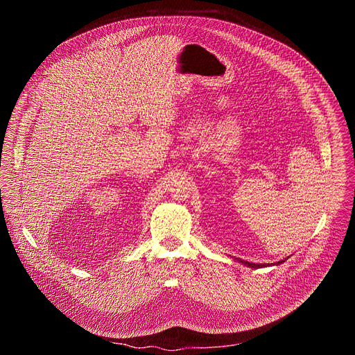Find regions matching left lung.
Here are the masks:
<instances>
[{"instance_id":"1","label":"left lung","mask_w":355,"mask_h":355,"mask_svg":"<svg viewBox=\"0 0 355 355\" xmlns=\"http://www.w3.org/2000/svg\"><path fill=\"white\" fill-rule=\"evenodd\" d=\"M240 263H243V264H245L247 267H251V268H261V267H266V264H254V263H248V261H240ZM279 263H284V261H279ZM278 263V264H279ZM270 266V264H268Z\"/></svg>"}]
</instances>
